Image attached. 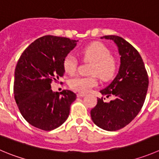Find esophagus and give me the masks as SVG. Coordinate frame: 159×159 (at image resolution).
Instances as JSON below:
<instances>
[{
    "label": "esophagus",
    "instance_id": "esophagus-1",
    "mask_svg": "<svg viewBox=\"0 0 159 159\" xmlns=\"http://www.w3.org/2000/svg\"><path fill=\"white\" fill-rule=\"evenodd\" d=\"M85 95H86V94H84V93H78V94H77V96H78V97H84V96H85Z\"/></svg>",
    "mask_w": 159,
    "mask_h": 159
}]
</instances>
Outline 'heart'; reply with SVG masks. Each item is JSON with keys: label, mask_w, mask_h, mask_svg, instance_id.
<instances>
[{"label": "heart", "mask_w": 159, "mask_h": 159, "mask_svg": "<svg viewBox=\"0 0 159 159\" xmlns=\"http://www.w3.org/2000/svg\"><path fill=\"white\" fill-rule=\"evenodd\" d=\"M84 61L92 62L89 73L90 76H78L69 81L70 89L76 92H87L98 84V76L103 81H109L115 76L118 68L117 61L111 56L108 47L100 42L89 44L81 50ZM78 61L75 55L67 54L63 61L66 73L74 75L78 68Z\"/></svg>", "instance_id": "b5f03b06"}]
</instances>
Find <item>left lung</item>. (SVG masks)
<instances>
[{"mask_svg": "<svg viewBox=\"0 0 159 159\" xmlns=\"http://www.w3.org/2000/svg\"><path fill=\"white\" fill-rule=\"evenodd\" d=\"M118 47L120 66L116 77L109 86L100 91L108 97L113 95L109 102L97 98V105L91 110L95 125L103 130L115 131L130 124L141 111L148 88V75L138 50L122 37L105 35Z\"/></svg>", "mask_w": 159, "mask_h": 159, "instance_id": "left-lung-1", "label": "left lung"}]
</instances>
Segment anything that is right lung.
I'll return each mask as SVG.
<instances>
[{
  "instance_id": "add662e5",
  "label": "right lung",
  "mask_w": 159,
  "mask_h": 159,
  "mask_svg": "<svg viewBox=\"0 0 159 159\" xmlns=\"http://www.w3.org/2000/svg\"><path fill=\"white\" fill-rule=\"evenodd\" d=\"M76 42L66 37L44 35L21 53L15 68L14 95L21 114L33 127L49 131L67 120L76 95L64 90L60 95L52 91L51 83L63 77V61Z\"/></svg>"
}]
</instances>
